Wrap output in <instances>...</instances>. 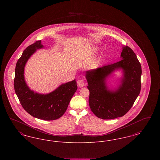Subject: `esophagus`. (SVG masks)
I'll return each instance as SVG.
<instances>
[{
	"mask_svg": "<svg viewBox=\"0 0 160 160\" xmlns=\"http://www.w3.org/2000/svg\"><path fill=\"white\" fill-rule=\"evenodd\" d=\"M84 85H85V83L83 80L79 79L77 80V86L78 88H83L84 86Z\"/></svg>",
	"mask_w": 160,
	"mask_h": 160,
	"instance_id": "1",
	"label": "esophagus"
}]
</instances>
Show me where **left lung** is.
<instances>
[{"mask_svg":"<svg viewBox=\"0 0 160 160\" xmlns=\"http://www.w3.org/2000/svg\"><path fill=\"white\" fill-rule=\"evenodd\" d=\"M122 60L88 71L86 78L89 90V104L96 116L102 119L122 117L132 107L141 90L142 67L133 50L122 47ZM122 68V84L114 91L108 89L106 79L115 70Z\"/></svg>","mask_w":160,"mask_h":160,"instance_id":"obj_1","label":"left lung"}]
</instances>
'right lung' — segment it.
Instances as JSON below:
<instances>
[{
    "instance_id": "1",
    "label": "right lung",
    "mask_w": 160,
    "mask_h": 160,
    "mask_svg": "<svg viewBox=\"0 0 160 160\" xmlns=\"http://www.w3.org/2000/svg\"><path fill=\"white\" fill-rule=\"evenodd\" d=\"M43 47L41 41H37L24 50L15 67L14 89L21 105L29 114L39 119L53 121L65 113L77 85L74 80L61 84L48 94L38 93L29 89L24 80V67L36 50Z\"/></svg>"
}]
</instances>
